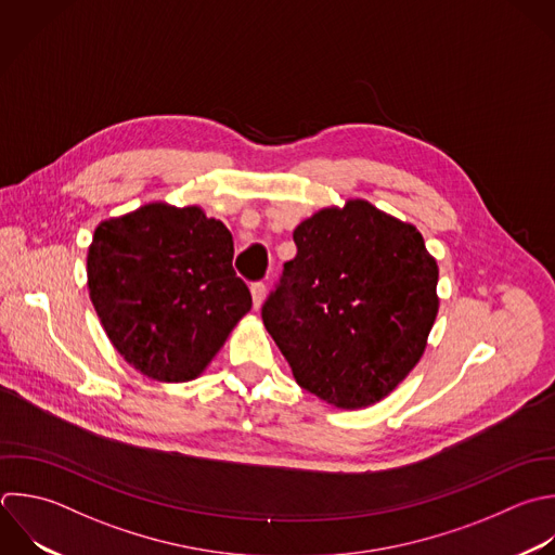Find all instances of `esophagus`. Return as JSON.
Returning <instances> with one entry per match:
<instances>
[{
	"mask_svg": "<svg viewBox=\"0 0 555 555\" xmlns=\"http://www.w3.org/2000/svg\"><path fill=\"white\" fill-rule=\"evenodd\" d=\"M251 297H254V308L258 310L262 304H264V297H267V286L262 282H256L251 284Z\"/></svg>",
	"mask_w": 555,
	"mask_h": 555,
	"instance_id": "1",
	"label": "esophagus"
}]
</instances>
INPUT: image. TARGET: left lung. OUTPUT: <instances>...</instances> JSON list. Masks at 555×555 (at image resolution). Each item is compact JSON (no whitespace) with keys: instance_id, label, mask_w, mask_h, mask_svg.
I'll return each instance as SVG.
<instances>
[{"instance_id":"left-lung-1","label":"left lung","mask_w":555,"mask_h":555,"mask_svg":"<svg viewBox=\"0 0 555 555\" xmlns=\"http://www.w3.org/2000/svg\"><path fill=\"white\" fill-rule=\"evenodd\" d=\"M297 256L262 321L301 388L340 410L390 395L438 314V264L421 232L364 199L301 221Z\"/></svg>"}]
</instances>
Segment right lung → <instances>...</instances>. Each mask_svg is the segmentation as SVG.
<instances>
[{
  "instance_id": "obj_1",
  "label": "right lung",
  "mask_w": 555,
  "mask_h": 555,
  "mask_svg": "<svg viewBox=\"0 0 555 555\" xmlns=\"http://www.w3.org/2000/svg\"><path fill=\"white\" fill-rule=\"evenodd\" d=\"M230 230L199 206L145 204L95 228L89 295L124 360L156 382L199 377L251 310Z\"/></svg>"
}]
</instances>
